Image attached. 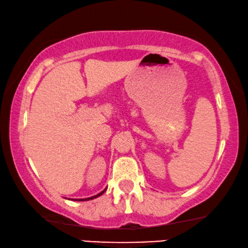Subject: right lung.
I'll use <instances>...</instances> for the list:
<instances>
[{
    "instance_id": "add662e5",
    "label": "right lung",
    "mask_w": 248,
    "mask_h": 248,
    "mask_svg": "<svg viewBox=\"0 0 248 248\" xmlns=\"http://www.w3.org/2000/svg\"><path fill=\"white\" fill-rule=\"evenodd\" d=\"M107 190V188H105L104 191H101L99 194H97V195H95V196H92V198H87V199H79V200H77V201H89V200H93V199H96V198H98V196H100L101 194H104L105 193V191ZM75 201H76V200H75Z\"/></svg>"
}]
</instances>
